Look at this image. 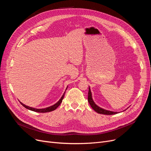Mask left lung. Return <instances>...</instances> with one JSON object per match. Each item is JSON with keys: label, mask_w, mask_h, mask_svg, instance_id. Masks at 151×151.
Returning <instances> with one entry per match:
<instances>
[{"label": "left lung", "mask_w": 151, "mask_h": 151, "mask_svg": "<svg viewBox=\"0 0 151 151\" xmlns=\"http://www.w3.org/2000/svg\"><path fill=\"white\" fill-rule=\"evenodd\" d=\"M88 102L90 104L91 106L92 107V108L94 109V110L96 112H97L98 113L103 114V115H115V114H116V113H118V112H115V111H112L106 110V109H103L101 107L98 106V105L96 104L93 101V98H92V93H91V89H90L89 87V92H88Z\"/></svg>", "instance_id": "obj_1"}]
</instances>
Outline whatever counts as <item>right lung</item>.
Listing matches in <instances>:
<instances>
[{"label":"right lung","instance_id":"1","mask_svg":"<svg viewBox=\"0 0 151 151\" xmlns=\"http://www.w3.org/2000/svg\"><path fill=\"white\" fill-rule=\"evenodd\" d=\"M68 87H67L66 89H67ZM65 93H63V94L62 95V96L61 97V98L60 99V100L59 101L56 103L55 104L52 105V106H49V107H47V108H42V109H37V108H32V107H29L28 106H26V105L24 104L23 103H22L21 102V104L23 106L24 108H26V109H29V110H31V111H35V112H38V113H47V112H50V111H52L53 110H55L56 108H57L58 107L59 105L60 104V103H62V100L63 99V97H64V95H65Z\"/></svg>","mask_w":151,"mask_h":151}]
</instances>
